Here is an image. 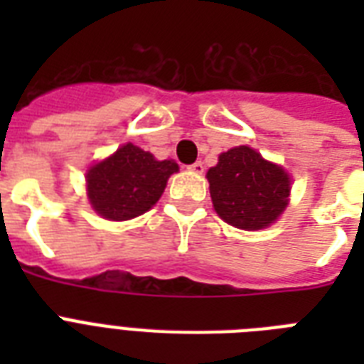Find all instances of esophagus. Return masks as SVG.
I'll return each mask as SVG.
<instances>
[{"label": "esophagus", "mask_w": 364, "mask_h": 364, "mask_svg": "<svg viewBox=\"0 0 364 364\" xmlns=\"http://www.w3.org/2000/svg\"><path fill=\"white\" fill-rule=\"evenodd\" d=\"M188 170L194 171V173H204V164L202 162H194V164L188 166Z\"/></svg>", "instance_id": "obj_1"}]
</instances>
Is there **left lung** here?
Instances as JSON below:
<instances>
[{
    "label": "left lung",
    "instance_id": "left-lung-1",
    "mask_svg": "<svg viewBox=\"0 0 364 364\" xmlns=\"http://www.w3.org/2000/svg\"><path fill=\"white\" fill-rule=\"evenodd\" d=\"M205 177L217 215L242 230L270 227L289 204L287 171L247 145L219 154Z\"/></svg>",
    "mask_w": 364,
    "mask_h": 364
}]
</instances>
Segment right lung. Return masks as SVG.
<instances>
[{"label":"right lung","mask_w":364,"mask_h":364,"mask_svg":"<svg viewBox=\"0 0 364 364\" xmlns=\"http://www.w3.org/2000/svg\"><path fill=\"white\" fill-rule=\"evenodd\" d=\"M177 170L173 160H156L147 151L126 143L87 171L88 200L104 219L128 221L159 202Z\"/></svg>","instance_id":"obj_1"}]
</instances>
